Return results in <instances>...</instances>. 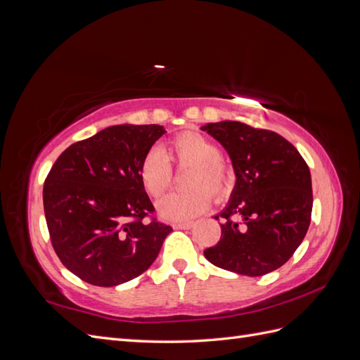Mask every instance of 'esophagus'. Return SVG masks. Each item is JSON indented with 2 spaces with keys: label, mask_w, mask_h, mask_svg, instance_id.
<instances>
[{
  "label": "esophagus",
  "mask_w": 360,
  "mask_h": 360,
  "mask_svg": "<svg viewBox=\"0 0 360 360\" xmlns=\"http://www.w3.org/2000/svg\"><path fill=\"white\" fill-rule=\"evenodd\" d=\"M176 230H189V228L193 226V222H184V224H174L172 225Z\"/></svg>",
  "instance_id": "1"
}]
</instances>
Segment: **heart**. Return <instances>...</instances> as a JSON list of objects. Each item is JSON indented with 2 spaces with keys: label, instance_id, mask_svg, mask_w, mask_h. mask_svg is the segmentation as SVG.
<instances>
[{
  "label": "heart",
  "instance_id": "1",
  "mask_svg": "<svg viewBox=\"0 0 360 360\" xmlns=\"http://www.w3.org/2000/svg\"><path fill=\"white\" fill-rule=\"evenodd\" d=\"M169 158L179 165L192 167L188 177V188L192 191L167 195L160 200L158 210L165 221H191L209 207L207 191L213 197H221L225 192L228 171L219 160L221 153L216 144L195 132L181 134L174 139L169 146ZM139 177L151 197L159 198L167 192L171 183V163L160 148H151L146 155L139 168Z\"/></svg>",
  "mask_w": 360,
  "mask_h": 360
}]
</instances>
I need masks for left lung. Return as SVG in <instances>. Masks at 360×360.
Instances as JSON below:
<instances>
[{"mask_svg":"<svg viewBox=\"0 0 360 360\" xmlns=\"http://www.w3.org/2000/svg\"><path fill=\"white\" fill-rule=\"evenodd\" d=\"M228 153L236 184L225 209L217 245L204 257L216 267L246 276H263L291 258L311 224V172L285 138L240 122L201 127ZM238 217L242 223H234Z\"/></svg>","mask_w":360,"mask_h":360,"instance_id":"8db88e82","label":"left lung"}]
</instances>
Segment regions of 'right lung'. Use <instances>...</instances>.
Returning <instances> with one entry per match:
<instances>
[{
  "instance_id": "right-lung-1",
  "label": "right lung",
  "mask_w": 360,
  "mask_h": 360,
  "mask_svg": "<svg viewBox=\"0 0 360 360\" xmlns=\"http://www.w3.org/2000/svg\"><path fill=\"white\" fill-rule=\"evenodd\" d=\"M159 124H118L72 144L51 168L43 209L53 249L73 275L97 287L139 276L158 258L169 225L155 212L139 168Z\"/></svg>"
}]
</instances>
